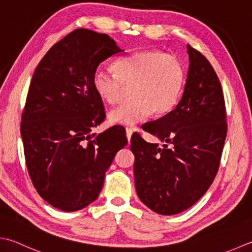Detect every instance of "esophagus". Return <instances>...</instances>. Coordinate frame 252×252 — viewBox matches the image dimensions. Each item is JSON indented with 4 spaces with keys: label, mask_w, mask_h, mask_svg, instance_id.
Listing matches in <instances>:
<instances>
[{
    "label": "esophagus",
    "mask_w": 252,
    "mask_h": 252,
    "mask_svg": "<svg viewBox=\"0 0 252 252\" xmlns=\"http://www.w3.org/2000/svg\"><path fill=\"white\" fill-rule=\"evenodd\" d=\"M132 133H133V129H131V127H126V139H127V141H129V142L131 140Z\"/></svg>",
    "instance_id": "34e87169"
}]
</instances>
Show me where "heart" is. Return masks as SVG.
Instances as JSON below:
<instances>
[{
    "label": "heart",
    "instance_id": "1",
    "mask_svg": "<svg viewBox=\"0 0 252 252\" xmlns=\"http://www.w3.org/2000/svg\"><path fill=\"white\" fill-rule=\"evenodd\" d=\"M116 73L97 68L93 87L108 105L119 102L127 88L132 101L109 112L111 125L134 126L156 116L170 112L178 103L186 85L184 64L172 54L156 49L136 51L115 63Z\"/></svg>",
    "mask_w": 252,
    "mask_h": 252
}]
</instances>
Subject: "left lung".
<instances>
[{"label":"left lung","instance_id":"1","mask_svg":"<svg viewBox=\"0 0 252 252\" xmlns=\"http://www.w3.org/2000/svg\"><path fill=\"white\" fill-rule=\"evenodd\" d=\"M187 49L189 68L180 101L166 116L143 126L165 144L147 143L136 133L131 139L137 196L161 215L181 213L208 191L227 133L219 77L203 54L189 44Z\"/></svg>","mask_w":252,"mask_h":252}]
</instances>
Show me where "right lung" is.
<instances>
[{
    "mask_svg": "<svg viewBox=\"0 0 252 252\" xmlns=\"http://www.w3.org/2000/svg\"><path fill=\"white\" fill-rule=\"evenodd\" d=\"M120 52L108 34L81 28L54 44L34 70L22 115L25 159L39 195L61 211L95 201L117 152L127 144L119 126L91 133L105 120L94 73Z\"/></svg>",
    "mask_w": 252,
    "mask_h": 252,
    "instance_id": "obj_1",
    "label": "right lung"
}]
</instances>
